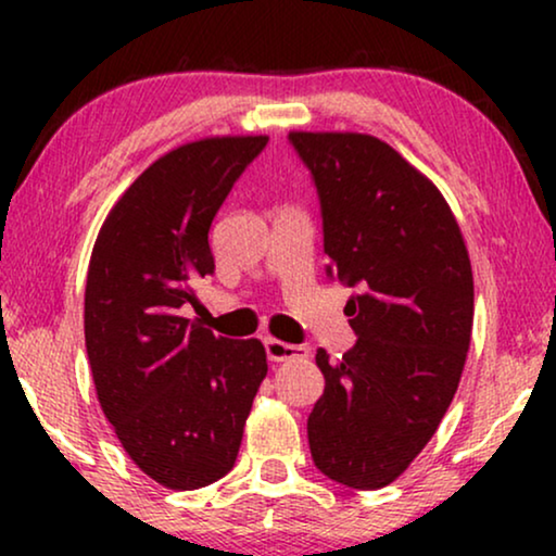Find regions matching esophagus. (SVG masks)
<instances>
[{"label": "esophagus", "instance_id": "obj_1", "mask_svg": "<svg viewBox=\"0 0 556 556\" xmlns=\"http://www.w3.org/2000/svg\"><path fill=\"white\" fill-rule=\"evenodd\" d=\"M265 354H268L270 362H286L293 359V356H306V349L286 344V341L278 339H265Z\"/></svg>", "mask_w": 556, "mask_h": 556}]
</instances>
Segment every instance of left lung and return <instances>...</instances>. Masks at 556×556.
Returning a JSON list of instances; mask_svg holds the SVG:
<instances>
[{
	"label": "left lung",
	"instance_id": "left-lung-1",
	"mask_svg": "<svg viewBox=\"0 0 556 556\" xmlns=\"http://www.w3.org/2000/svg\"><path fill=\"white\" fill-rule=\"evenodd\" d=\"M324 219L326 276L354 288L356 344L329 362L308 415L316 468L349 489L392 483L435 435L473 329V273L445 197L367 134L291 131Z\"/></svg>",
	"mask_w": 556,
	"mask_h": 556
}]
</instances>
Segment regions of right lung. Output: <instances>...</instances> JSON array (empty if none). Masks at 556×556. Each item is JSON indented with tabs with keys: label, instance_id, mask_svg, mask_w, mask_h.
Returning <instances> with one entry per match:
<instances>
[{
	"label": "right lung",
	"instance_id": "right-lung-1",
	"mask_svg": "<svg viewBox=\"0 0 556 556\" xmlns=\"http://www.w3.org/2000/svg\"><path fill=\"white\" fill-rule=\"evenodd\" d=\"M268 136H215L156 159L98 232L86 349L103 415L136 466L174 491L230 473L268 375L257 339L215 337L181 316L215 273L210 227Z\"/></svg>",
	"mask_w": 556,
	"mask_h": 556
}]
</instances>
